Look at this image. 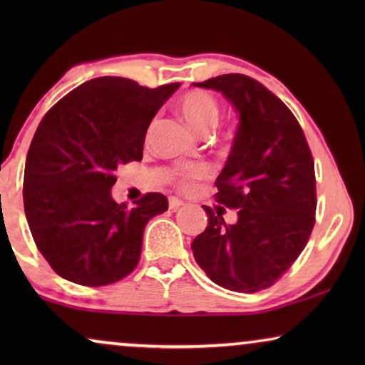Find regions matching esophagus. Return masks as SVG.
<instances>
[{
    "label": "esophagus",
    "instance_id": "34e87169",
    "mask_svg": "<svg viewBox=\"0 0 365 365\" xmlns=\"http://www.w3.org/2000/svg\"><path fill=\"white\" fill-rule=\"evenodd\" d=\"M182 206H184L182 201H179V199H176V197H169V209L176 211V209L182 207Z\"/></svg>",
    "mask_w": 365,
    "mask_h": 365
}]
</instances>
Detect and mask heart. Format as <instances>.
Masks as SVG:
<instances>
[{"mask_svg":"<svg viewBox=\"0 0 365 365\" xmlns=\"http://www.w3.org/2000/svg\"><path fill=\"white\" fill-rule=\"evenodd\" d=\"M178 109L189 126L196 133L206 134L216 126L219 119V104L211 94L201 89L184 93L178 103ZM209 169L204 166H194L187 171L181 173L176 179L179 187H189L192 182L206 178Z\"/></svg>","mask_w":365,"mask_h":365,"instance_id":"1","label":"heart"}]
</instances>
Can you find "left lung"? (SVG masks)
Segmentation results:
<instances>
[{"label": "left lung", "instance_id": "left-lung-1", "mask_svg": "<svg viewBox=\"0 0 365 365\" xmlns=\"http://www.w3.org/2000/svg\"><path fill=\"white\" fill-rule=\"evenodd\" d=\"M194 86L221 91L239 113L216 201L237 211V222L207 212L192 241L194 259L217 286L236 292L271 287L296 262L316 222L314 158L291 109L262 83L231 73ZM222 211V207H221Z\"/></svg>", "mask_w": 365, "mask_h": 365}]
</instances>
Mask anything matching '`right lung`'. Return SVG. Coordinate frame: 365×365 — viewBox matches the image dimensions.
I'll return each instance as SVG.
<instances>
[{
  "instance_id": "right-lung-1",
  "label": "right lung",
  "mask_w": 365,
  "mask_h": 365,
  "mask_svg": "<svg viewBox=\"0 0 365 365\" xmlns=\"http://www.w3.org/2000/svg\"><path fill=\"white\" fill-rule=\"evenodd\" d=\"M178 86L103 76L44 114L26 156L23 201L36 247L58 276L99 287L136 269L144 227L168 211V197L146 192L128 209L109 191L121 164L143 159L149 124Z\"/></svg>"
}]
</instances>
